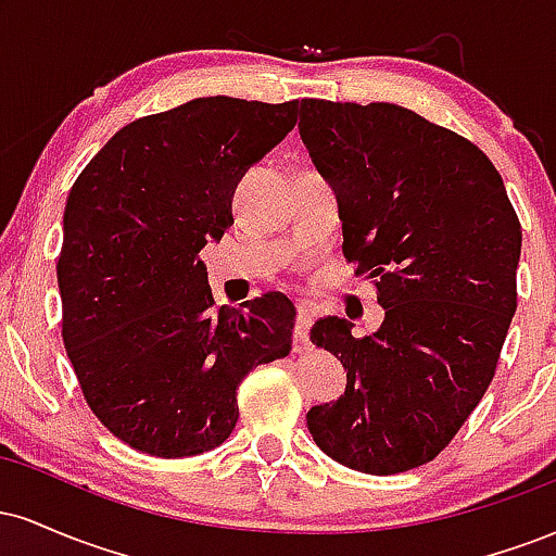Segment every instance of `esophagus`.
<instances>
[{"label": "esophagus", "mask_w": 556, "mask_h": 556, "mask_svg": "<svg viewBox=\"0 0 556 556\" xmlns=\"http://www.w3.org/2000/svg\"><path fill=\"white\" fill-rule=\"evenodd\" d=\"M314 308L305 303H298V318H295V350H305V344H308V329L311 324H314Z\"/></svg>", "instance_id": "34e87169"}]
</instances>
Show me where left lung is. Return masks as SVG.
<instances>
[{
    "label": "left lung",
    "mask_w": 556,
    "mask_h": 556,
    "mask_svg": "<svg viewBox=\"0 0 556 556\" xmlns=\"http://www.w3.org/2000/svg\"><path fill=\"white\" fill-rule=\"evenodd\" d=\"M300 138L337 193L342 253L374 279L384 321L353 337L321 318L316 348L348 387L308 410L331 460L392 476L433 460L481 402L518 308L520 222L468 138L397 104L300 101Z\"/></svg>",
    "instance_id": "obj_1"
}]
</instances>
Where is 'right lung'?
<instances>
[{"mask_svg": "<svg viewBox=\"0 0 556 556\" xmlns=\"http://www.w3.org/2000/svg\"><path fill=\"white\" fill-rule=\"evenodd\" d=\"M295 123L298 101L193 99L114 132L70 190L62 340L93 416L132 450L219 446L240 381L290 355L295 305L274 292L214 308L198 253L235 222L240 177Z\"/></svg>", "mask_w": 556, "mask_h": 556, "instance_id": "add662e5", "label": "right lung"}]
</instances>
